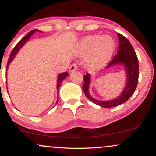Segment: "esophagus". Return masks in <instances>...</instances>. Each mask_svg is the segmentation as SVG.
Returning a JSON list of instances; mask_svg holds the SVG:
<instances>
[{
  "label": "esophagus",
  "instance_id": "obj_1",
  "mask_svg": "<svg viewBox=\"0 0 156 156\" xmlns=\"http://www.w3.org/2000/svg\"><path fill=\"white\" fill-rule=\"evenodd\" d=\"M77 69H78V66H77V64H71V66L69 67V72H74V71H76Z\"/></svg>",
  "mask_w": 156,
  "mask_h": 156
}]
</instances>
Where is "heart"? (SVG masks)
I'll use <instances>...</instances> for the list:
<instances>
[{"mask_svg":"<svg viewBox=\"0 0 156 156\" xmlns=\"http://www.w3.org/2000/svg\"><path fill=\"white\" fill-rule=\"evenodd\" d=\"M115 49V42L109 36L92 35L84 38L80 45V52L87 55L93 53L89 64L97 67L104 64L112 56Z\"/></svg>","mask_w":156,"mask_h":156,"instance_id":"b5f03b06","label":"heart"}]
</instances>
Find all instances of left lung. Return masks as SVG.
I'll return each instance as SVG.
<instances>
[{
    "instance_id": "8db88e82",
    "label": "left lung",
    "mask_w": 156,
    "mask_h": 156,
    "mask_svg": "<svg viewBox=\"0 0 156 156\" xmlns=\"http://www.w3.org/2000/svg\"><path fill=\"white\" fill-rule=\"evenodd\" d=\"M119 37V50L114 55L112 62L108 64L106 68L114 66V64H122L126 73V84L124 90L117 98L111 101H102L94 99L89 92V87L91 83V76L89 73L83 76L84 83L83 89L87 98L95 104L103 108H112L122 104L132 96L136 89L139 80V61L133 46L128 39L120 34H118Z\"/></svg>"
}]
</instances>
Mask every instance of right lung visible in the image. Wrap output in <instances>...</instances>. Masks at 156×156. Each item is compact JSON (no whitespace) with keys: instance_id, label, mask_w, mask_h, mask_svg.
<instances>
[{"instance_id":"obj_1","label":"right lung","mask_w":156,"mask_h":156,"mask_svg":"<svg viewBox=\"0 0 156 156\" xmlns=\"http://www.w3.org/2000/svg\"><path fill=\"white\" fill-rule=\"evenodd\" d=\"M36 31H37V30L35 29V30H33V31H30L29 33L27 34L25 36V37H23V38L21 39L20 41L18 43L16 44V46H15V48H14V49L12 50V53H11L9 58L8 63H7L6 69H7V68H8V67H9V64L11 62H12V61L13 60L14 58H15V56L16 55V54H17V52L19 51V50L20 49V48H22L23 45H24L25 43H26L27 41H28V39H29L30 37H31V36ZM67 76H68V73L67 72L63 73H62V74H59L58 76V80H57V90H58V91L59 90V87H60L61 84H62V82H63V80H64V78H67ZM58 98H57V101H56V103H55V104H57V103H58Z\"/></svg>"}]
</instances>
